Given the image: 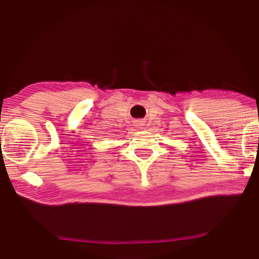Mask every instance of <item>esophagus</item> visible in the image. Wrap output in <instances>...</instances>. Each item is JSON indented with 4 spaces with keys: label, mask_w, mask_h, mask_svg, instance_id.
Instances as JSON below:
<instances>
[{
    "label": "esophagus",
    "mask_w": 259,
    "mask_h": 259,
    "mask_svg": "<svg viewBox=\"0 0 259 259\" xmlns=\"http://www.w3.org/2000/svg\"><path fill=\"white\" fill-rule=\"evenodd\" d=\"M136 125H142V124H140V123H138V124H136Z\"/></svg>",
    "instance_id": "34e87169"
}]
</instances>
